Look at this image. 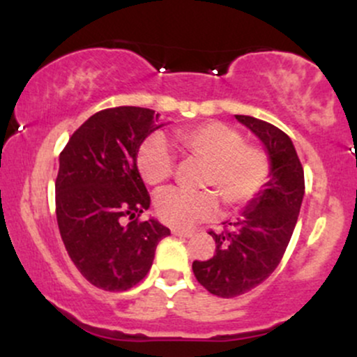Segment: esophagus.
Wrapping results in <instances>:
<instances>
[{"label": "esophagus", "instance_id": "1", "mask_svg": "<svg viewBox=\"0 0 357 357\" xmlns=\"http://www.w3.org/2000/svg\"><path fill=\"white\" fill-rule=\"evenodd\" d=\"M173 235L174 236H184V238H191L192 236V231H186V230H173Z\"/></svg>", "mask_w": 357, "mask_h": 357}]
</instances>
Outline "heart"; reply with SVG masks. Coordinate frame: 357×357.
I'll list each match as a JSON object with an SVG mask.
<instances>
[{
    "instance_id": "1",
    "label": "heart",
    "mask_w": 357,
    "mask_h": 357,
    "mask_svg": "<svg viewBox=\"0 0 357 357\" xmlns=\"http://www.w3.org/2000/svg\"><path fill=\"white\" fill-rule=\"evenodd\" d=\"M188 158L203 162L202 191L188 195L169 190L158 195L155 213L162 223L188 228L211 218L218 211V198L230 210H241L267 186L272 162L261 147L245 144V137L223 122L211 121L184 129L176 137ZM137 167L149 186H161L173 176L174 158L162 136L149 137L137 154Z\"/></svg>"
}]
</instances>
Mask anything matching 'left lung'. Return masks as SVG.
I'll return each mask as SVG.
<instances>
[{"instance_id": "left-lung-1", "label": "left lung", "mask_w": 357, "mask_h": 357, "mask_svg": "<svg viewBox=\"0 0 357 357\" xmlns=\"http://www.w3.org/2000/svg\"><path fill=\"white\" fill-rule=\"evenodd\" d=\"M260 139L267 151L272 173L264 191L245 206L230 230L210 231L216 252L210 260L192 261L196 280L213 296H241L267 280L280 264L292 238L304 199V169L294 142L268 122L235 116Z\"/></svg>"}]
</instances>
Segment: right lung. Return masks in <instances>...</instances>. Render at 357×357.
I'll use <instances>...</instances> for the list:
<instances>
[{
	"instance_id": "right-lung-1",
	"label": "right lung",
	"mask_w": 357,
	"mask_h": 357,
	"mask_svg": "<svg viewBox=\"0 0 357 357\" xmlns=\"http://www.w3.org/2000/svg\"><path fill=\"white\" fill-rule=\"evenodd\" d=\"M166 126L144 107L93 114L60 153L56 221L65 248L92 285L122 292L142 280L169 228L139 221L151 198L137 169L144 139Z\"/></svg>"
}]
</instances>
